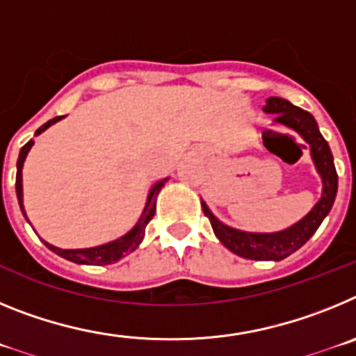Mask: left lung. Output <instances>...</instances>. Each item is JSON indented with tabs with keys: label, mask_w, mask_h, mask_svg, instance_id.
Instances as JSON below:
<instances>
[{
	"label": "left lung",
	"mask_w": 356,
	"mask_h": 356,
	"mask_svg": "<svg viewBox=\"0 0 356 356\" xmlns=\"http://www.w3.org/2000/svg\"><path fill=\"white\" fill-rule=\"evenodd\" d=\"M264 112L276 114L275 122L296 130L308 144L317 172L323 178V196H321V200L300 222H296L294 226L284 229V232H276V234H248V232L229 228V226L222 225L221 221H217L213 213L207 209L205 203H201V205H203V212L212 225L213 234L229 251H234L242 259L276 260L278 262V260L287 259L289 254L300 250L305 242L316 234V229L319 228L323 219L332 210L333 201L337 196L339 181L332 151H330L325 137L321 135L316 119L310 112L292 105L284 97H269L266 102V106H264Z\"/></svg>",
	"instance_id": "obj_1"
}]
</instances>
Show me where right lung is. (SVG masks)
Segmentation results:
<instances>
[{
    "label": "right lung",
    "instance_id": "obj_1",
    "mask_svg": "<svg viewBox=\"0 0 356 356\" xmlns=\"http://www.w3.org/2000/svg\"><path fill=\"white\" fill-rule=\"evenodd\" d=\"M62 115L58 118H53L51 121H48L46 124L37 130V135L42 134L46 128H49L51 124H55L56 121H60ZM33 146V140H28L23 147H21V153H19V159H17V176H15V193H17V200H19V207L23 210V176H21V171H23V163L24 159H26L28 151L30 147ZM168 181V178L155 185V187L151 188L149 196H147V203H146V209H144L143 216H140L139 222L134 226V229H130L124 237L118 238V241H112L108 244H103V246H96V248H87V250H60V248H55L48 242H44L53 253L60 254L62 259L65 260H71V262H76V264H87V266H106V264H114L118 262L119 259H122L124 254L131 253V251L137 250L140 242L144 238V232H146V226L147 222L153 219L155 216V210H156V196H159L160 188L163 187V184ZM26 217V213H24Z\"/></svg>",
    "mask_w": 356,
    "mask_h": 356
}]
</instances>
